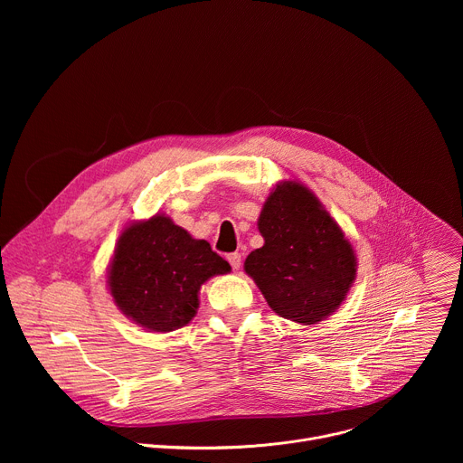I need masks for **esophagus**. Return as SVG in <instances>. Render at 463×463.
Instances as JSON below:
<instances>
[{"instance_id": "1", "label": "esophagus", "mask_w": 463, "mask_h": 463, "mask_svg": "<svg viewBox=\"0 0 463 463\" xmlns=\"http://www.w3.org/2000/svg\"><path fill=\"white\" fill-rule=\"evenodd\" d=\"M227 260H229L231 268H232L234 271H238V269L241 268V254H240V252H232V254H229V256H227Z\"/></svg>"}]
</instances>
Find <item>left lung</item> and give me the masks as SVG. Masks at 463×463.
Here are the masks:
<instances>
[{"mask_svg": "<svg viewBox=\"0 0 463 463\" xmlns=\"http://www.w3.org/2000/svg\"><path fill=\"white\" fill-rule=\"evenodd\" d=\"M263 247L245 273L269 307L297 324H317L346 298L357 277V258L339 223L298 181L279 183L258 218Z\"/></svg>", "mask_w": 463, "mask_h": 463, "instance_id": "obj_1", "label": "left lung"}]
</instances>
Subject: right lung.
<instances>
[{
	"mask_svg": "<svg viewBox=\"0 0 463 463\" xmlns=\"http://www.w3.org/2000/svg\"><path fill=\"white\" fill-rule=\"evenodd\" d=\"M231 271L209 241L192 238L168 216L136 222L118 236L108 288L115 306L150 332H174L200 307L202 286Z\"/></svg>",
	"mask_w": 463,
	"mask_h": 463,
	"instance_id": "add662e5",
	"label": "right lung"
}]
</instances>
